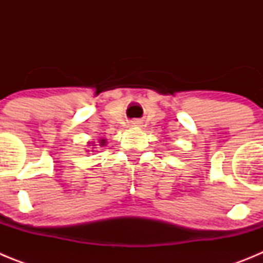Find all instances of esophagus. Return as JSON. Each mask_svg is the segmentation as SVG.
Here are the masks:
<instances>
[{
    "label": "esophagus",
    "instance_id": "obj_1",
    "mask_svg": "<svg viewBox=\"0 0 263 263\" xmlns=\"http://www.w3.org/2000/svg\"><path fill=\"white\" fill-rule=\"evenodd\" d=\"M141 124H142V121L141 120H133L132 122H130L132 126H141Z\"/></svg>",
    "mask_w": 263,
    "mask_h": 263
}]
</instances>
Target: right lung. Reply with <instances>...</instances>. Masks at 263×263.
I'll return each mask as SVG.
<instances>
[{
	"mask_svg": "<svg viewBox=\"0 0 263 263\" xmlns=\"http://www.w3.org/2000/svg\"><path fill=\"white\" fill-rule=\"evenodd\" d=\"M105 142H106L105 139H101V141H100V145H101V146H104V145H105Z\"/></svg>",
	"mask_w": 263,
	"mask_h": 263,
	"instance_id": "add662e5",
	"label": "right lung"
}]
</instances>
